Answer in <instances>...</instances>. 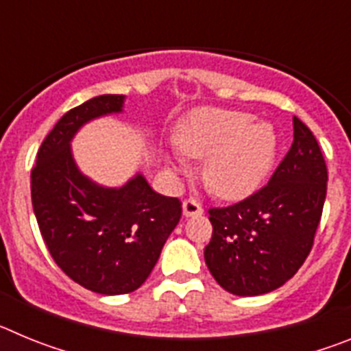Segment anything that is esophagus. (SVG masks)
<instances>
[{"label":"esophagus","instance_id":"34e87169","mask_svg":"<svg viewBox=\"0 0 351 351\" xmlns=\"http://www.w3.org/2000/svg\"><path fill=\"white\" fill-rule=\"evenodd\" d=\"M182 214H184L186 218H190V216H198V214H202V207L197 200L193 198H188L182 202Z\"/></svg>","mask_w":351,"mask_h":351}]
</instances>
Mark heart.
<instances>
[{"label": "heart", "instance_id": "b5f03b06", "mask_svg": "<svg viewBox=\"0 0 351 351\" xmlns=\"http://www.w3.org/2000/svg\"><path fill=\"white\" fill-rule=\"evenodd\" d=\"M253 114L221 107L198 108L182 121L178 141L182 153L204 163V181L216 197L239 200L251 195L276 160L278 137L269 123ZM172 170L182 172L181 161L169 156Z\"/></svg>", "mask_w": 351, "mask_h": 351}]
</instances>
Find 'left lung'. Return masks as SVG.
Here are the masks:
<instances>
[{"instance_id": "obj_1", "label": "left lung", "mask_w": 351, "mask_h": 351, "mask_svg": "<svg viewBox=\"0 0 351 351\" xmlns=\"http://www.w3.org/2000/svg\"><path fill=\"white\" fill-rule=\"evenodd\" d=\"M327 179L315 135L293 117V144L269 184L243 202L209 209L213 237L204 258L223 290L263 295L293 278L313 247Z\"/></svg>"}]
</instances>
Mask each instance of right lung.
Returning <instances> with one entry per match:
<instances>
[{
    "instance_id": "right-lung-1",
    "label": "right lung",
    "mask_w": 351,
    "mask_h": 351,
    "mask_svg": "<svg viewBox=\"0 0 351 351\" xmlns=\"http://www.w3.org/2000/svg\"><path fill=\"white\" fill-rule=\"evenodd\" d=\"M123 107L125 95H101L68 110L42 142L31 170L33 210L49 253L68 278L101 295L142 287L182 213L178 198L156 193L142 173L108 188L77 167V132Z\"/></svg>"
}]
</instances>
